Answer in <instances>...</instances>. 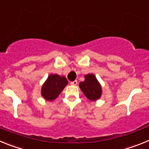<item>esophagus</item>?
Here are the masks:
<instances>
[{
    "label": "esophagus",
    "mask_w": 149,
    "mask_h": 149,
    "mask_svg": "<svg viewBox=\"0 0 149 149\" xmlns=\"http://www.w3.org/2000/svg\"><path fill=\"white\" fill-rule=\"evenodd\" d=\"M71 85H73V86H76L77 84V81H72V82L70 83Z\"/></svg>",
    "instance_id": "esophagus-1"
}]
</instances>
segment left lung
<instances>
[{"mask_svg": "<svg viewBox=\"0 0 149 149\" xmlns=\"http://www.w3.org/2000/svg\"><path fill=\"white\" fill-rule=\"evenodd\" d=\"M79 86L86 98L91 101L97 100L101 97V87L93 74L85 75V81L80 83Z\"/></svg>", "mask_w": 149, "mask_h": 149, "instance_id": "left-lung-1", "label": "left lung"}]
</instances>
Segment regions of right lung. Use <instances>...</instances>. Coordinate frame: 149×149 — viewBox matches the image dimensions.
Wrapping results in <instances>:
<instances>
[{"mask_svg": "<svg viewBox=\"0 0 149 149\" xmlns=\"http://www.w3.org/2000/svg\"><path fill=\"white\" fill-rule=\"evenodd\" d=\"M67 84L68 81L65 77L51 74L42 87V95L46 100L52 101L57 98Z\"/></svg>", "mask_w": 149, "mask_h": 149, "instance_id": "right-lung-1", "label": "right lung"}]
</instances>
